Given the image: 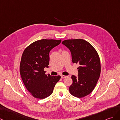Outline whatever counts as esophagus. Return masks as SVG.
<instances>
[{
  "instance_id": "esophagus-1",
  "label": "esophagus",
  "mask_w": 120,
  "mask_h": 120,
  "mask_svg": "<svg viewBox=\"0 0 120 120\" xmlns=\"http://www.w3.org/2000/svg\"><path fill=\"white\" fill-rule=\"evenodd\" d=\"M66 77H67L66 76H64V75H61V78H63V79H64Z\"/></svg>"
}]
</instances>
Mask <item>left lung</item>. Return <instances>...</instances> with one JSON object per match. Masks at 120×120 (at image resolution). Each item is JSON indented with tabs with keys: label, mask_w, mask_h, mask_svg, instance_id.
<instances>
[{
	"label": "left lung",
	"mask_w": 120,
	"mask_h": 120,
	"mask_svg": "<svg viewBox=\"0 0 120 120\" xmlns=\"http://www.w3.org/2000/svg\"><path fill=\"white\" fill-rule=\"evenodd\" d=\"M62 44L70 50L73 63L80 65L78 77L71 76L73 83L69 92L75 97L82 98L91 93L99 79L101 64L98 54L90 43L81 39L66 40Z\"/></svg>",
	"instance_id": "obj_1"
}]
</instances>
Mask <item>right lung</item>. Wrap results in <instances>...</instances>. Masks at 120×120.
I'll list each match as a JSON object with an SVG mask.
<instances>
[{
	"label": "right lung",
	"instance_id": "1",
	"mask_svg": "<svg viewBox=\"0 0 120 120\" xmlns=\"http://www.w3.org/2000/svg\"><path fill=\"white\" fill-rule=\"evenodd\" d=\"M61 40L41 39L30 44L24 49L20 64V73L26 87L36 98L43 99L53 92L60 76L45 75L49 68L51 50L59 45Z\"/></svg>",
	"mask_w": 120,
	"mask_h": 120
}]
</instances>
